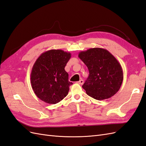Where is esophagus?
<instances>
[{
	"mask_svg": "<svg viewBox=\"0 0 146 146\" xmlns=\"http://www.w3.org/2000/svg\"><path fill=\"white\" fill-rule=\"evenodd\" d=\"M77 83H78V84H79L82 85V84H83V83H84V81H83L82 80H80L79 81H78Z\"/></svg>",
	"mask_w": 146,
	"mask_h": 146,
	"instance_id": "obj_1",
	"label": "esophagus"
}]
</instances>
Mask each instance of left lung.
I'll use <instances>...</instances> for the list:
<instances>
[{"label":"left lung","mask_w":146,"mask_h":146,"mask_svg":"<svg viewBox=\"0 0 146 146\" xmlns=\"http://www.w3.org/2000/svg\"><path fill=\"white\" fill-rule=\"evenodd\" d=\"M78 57L89 72V77L82 86L89 96L103 100L117 92L123 73L121 65L111 52L105 49L94 48L81 51Z\"/></svg>","instance_id":"left-lung-1"}]
</instances>
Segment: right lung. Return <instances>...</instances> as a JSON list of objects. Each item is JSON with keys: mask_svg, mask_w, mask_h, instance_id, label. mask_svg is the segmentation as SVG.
<instances>
[{"mask_svg": "<svg viewBox=\"0 0 146 146\" xmlns=\"http://www.w3.org/2000/svg\"><path fill=\"white\" fill-rule=\"evenodd\" d=\"M71 53L62 49H51L43 52L33 65L31 83L36 97L49 104H56L68 95V74L65 66Z\"/></svg>", "mask_w": 146, "mask_h": 146, "instance_id": "1", "label": "right lung"}]
</instances>
